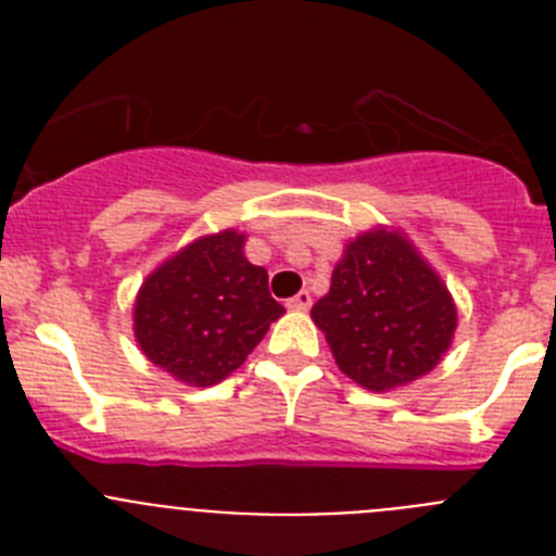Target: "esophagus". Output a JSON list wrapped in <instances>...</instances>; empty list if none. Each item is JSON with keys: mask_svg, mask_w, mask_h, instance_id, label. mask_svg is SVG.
<instances>
[{"mask_svg": "<svg viewBox=\"0 0 556 556\" xmlns=\"http://www.w3.org/2000/svg\"><path fill=\"white\" fill-rule=\"evenodd\" d=\"M312 306V294L308 292H298L294 298H289L287 301V308H292V312H303V308Z\"/></svg>", "mask_w": 556, "mask_h": 556, "instance_id": "obj_1", "label": "esophagus"}]
</instances>
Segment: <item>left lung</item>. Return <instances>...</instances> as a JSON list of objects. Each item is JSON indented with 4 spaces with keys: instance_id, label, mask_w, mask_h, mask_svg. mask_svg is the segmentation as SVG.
<instances>
[{
    "instance_id": "obj_1",
    "label": "left lung",
    "mask_w": 556,
    "mask_h": 556,
    "mask_svg": "<svg viewBox=\"0 0 556 556\" xmlns=\"http://www.w3.org/2000/svg\"><path fill=\"white\" fill-rule=\"evenodd\" d=\"M312 317L339 370L372 392L434 370L456 328L448 289L404 236L387 230L348 244Z\"/></svg>"
}]
</instances>
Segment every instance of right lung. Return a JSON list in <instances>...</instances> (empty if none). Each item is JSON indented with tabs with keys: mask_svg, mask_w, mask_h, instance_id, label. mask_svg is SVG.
Listing matches in <instances>:
<instances>
[{
	"mask_svg": "<svg viewBox=\"0 0 556 556\" xmlns=\"http://www.w3.org/2000/svg\"><path fill=\"white\" fill-rule=\"evenodd\" d=\"M244 236H205L161 264L136 298V339L152 365L211 387L242 365L281 317L267 269L242 253Z\"/></svg>",
	"mask_w": 556,
	"mask_h": 556,
	"instance_id": "right-lung-1",
	"label": "right lung"
}]
</instances>
